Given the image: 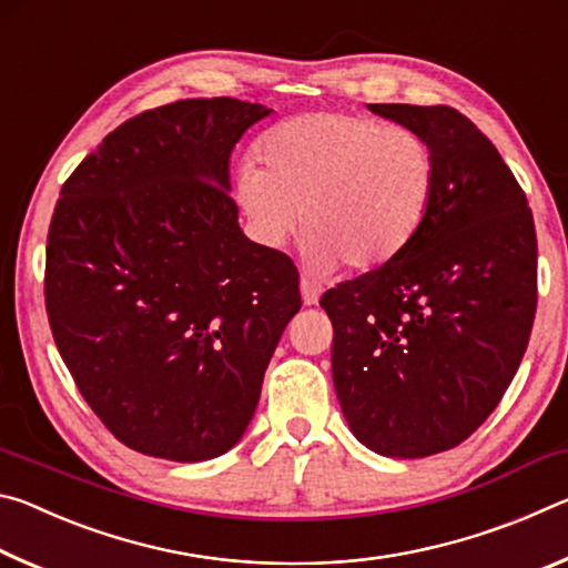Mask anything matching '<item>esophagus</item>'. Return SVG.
Masks as SVG:
<instances>
[{"label": "esophagus", "mask_w": 568, "mask_h": 568, "mask_svg": "<svg viewBox=\"0 0 568 568\" xmlns=\"http://www.w3.org/2000/svg\"><path fill=\"white\" fill-rule=\"evenodd\" d=\"M301 293H303V303L305 305H318L323 287L315 283V281H311V277H301Z\"/></svg>", "instance_id": "1"}]
</instances>
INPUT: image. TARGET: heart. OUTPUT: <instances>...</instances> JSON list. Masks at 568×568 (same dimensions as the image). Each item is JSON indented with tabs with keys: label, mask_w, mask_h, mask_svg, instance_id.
<instances>
[{
	"label": "heart",
	"mask_w": 568,
	"mask_h": 568,
	"mask_svg": "<svg viewBox=\"0 0 568 568\" xmlns=\"http://www.w3.org/2000/svg\"><path fill=\"white\" fill-rule=\"evenodd\" d=\"M436 178L434 152L413 130L311 112L257 140V165L237 170L235 197L263 243H285L301 210L311 265L376 271L420 233Z\"/></svg>",
	"instance_id": "1"
}]
</instances>
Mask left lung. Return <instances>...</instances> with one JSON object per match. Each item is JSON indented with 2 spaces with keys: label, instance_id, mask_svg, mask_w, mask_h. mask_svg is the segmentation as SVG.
Returning a JSON list of instances; mask_svg holds the SVG:
<instances>
[{
  "label": "left lung",
  "instance_id": "left-lung-1",
  "mask_svg": "<svg viewBox=\"0 0 568 568\" xmlns=\"http://www.w3.org/2000/svg\"><path fill=\"white\" fill-rule=\"evenodd\" d=\"M428 142L436 197L390 263L325 291L333 383L365 448L423 458L466 440L504 398L536 315V230L491 140L458 110L368 104Z\"/></svg>",
  "mask_w": 568,
  "mask_h": 568
}]
</instances>
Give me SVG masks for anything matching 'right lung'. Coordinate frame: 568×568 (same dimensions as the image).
<instances>
[{"mask_svg":"<svg viewBox=\"0 0 568 568\" xmlns=\"http://www.w3.org/2000/svg\"><path fill=\"white\" fill-rule=\"evenodd\" d=\"M273 110L180 100L122 122L80 162L47 235L57 351L98 418L132 450L195 464L243 438L297 271L247 240L230 155Z\"/></svg>","mask_w":568,"mask_h":568,"instance_id":"obj_1","label":"right lung"}]
</instances>
